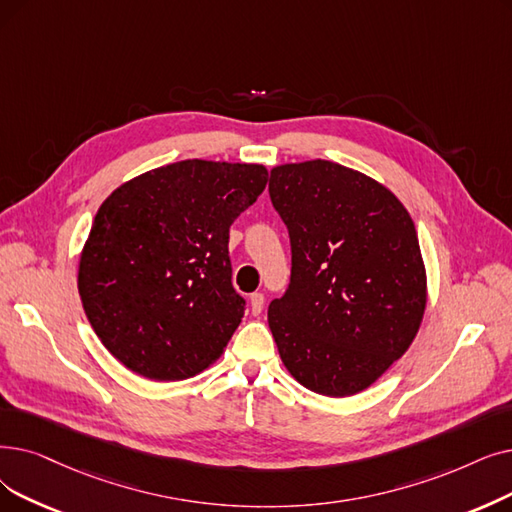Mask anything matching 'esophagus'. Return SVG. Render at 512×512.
Returning a JSON list of instances; mask_svg holds the SVG:
<instances>
[{
  "mask_svg": "<svg viewBox=\"0 0 512 512\" xmlns=\"http://www.w3.org/2000/svg\"><path fill=\"white\" fill-rule=\"evenodd\" d=\"M263 303H265L263 293H253V295H251V311H253V316H259V314H261V311H263Z\"/></svg>",
  "mask_w": 512,
  "mask_h": 512,
  "instance_id": "34e87169",
  "label": "esophagus"
}]
</instances>
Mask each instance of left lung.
Segmentation results:
<instances>
[{
    "instance_id": "1",
    "label": "left lung",
    "mask_w": 512,
    "mask_h": 512,
    "mask_svg": "<svg viewBox=\"0 0 512 512\" xmlns=\"http://www.w3.org/2000/svg\"><path fill=\"white\" fill-rule=\"evenodd\" d=\"M272 205L291 236V284L268 309L295 379L328 397L368 389L412 345L427 307L414 221L372 177L332 161L286 163Z\"/></svg>"
}]
</instances>
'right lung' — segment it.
Instances as JSON below:
<instances>
[{"mask_svg":"<svg viewBox=\"0 0 512 512\" xmlns=\"http://www.w3.org/2000/svg\"><path fill=\"white\" fill-rule=\"evenodd\" d=\"M268 184L253 163L188 159L146 171L100 205L79 259L85 316L150 381H184L224 353L244 316L230 226Z\"/></svg>","mask_w":512,"mask_h":512,"instance_id":"obj_1","label":"right lung"}]
</instances>
